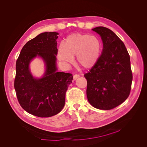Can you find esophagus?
Returning a JSON list of instances; mask_svg holds the SVG:
<instances>
[{"mask_svg": "<svg viewBox=\"0 0 147 147\" xmlns=\"http://www.w3.org/2000/svg\"><path fill=\"white\" fill-rule=\"evenodd\" d=\"M80 77V75L79 74H75L74 75V80H77V78H78Z\"/></svg>", "mask_w": 147, "mask_h": 147, "instance_id": "34e87169", "label": "esophagus"}]
</instances>
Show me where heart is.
Returning a JSON list of instances; mask_svg holds the SVG:
<instances>
[{"instance_id":"b5f03b06","label":"heart","mask_w":147,"mask_h":147,"mask_svg":"<svg viewBox=\"0 0 147 147\" xmlns=\"http://www.w3.org/2000/svg\"><path fill=\"white\" fill-rule=\"evenodd\" d=\"M101 43L94 36L73 34L67 37L58 48L57 56L65 64L72 63L75 56L78 64L85 69L91 68L98 60L101 52Z\"/></svg>"}]
</instances>
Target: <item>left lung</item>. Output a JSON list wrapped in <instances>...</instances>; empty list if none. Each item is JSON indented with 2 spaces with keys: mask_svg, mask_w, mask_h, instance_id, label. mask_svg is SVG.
Segmentation results:
<instances>
[{
  "mask_svg": "<svg viewBox=\"0 0 147 147\" xmlns=\"http://www.w3.org/2000/svg\"><path fill=\"white\" fill-rule=\"evenodd\" d=\"M101 37L103 50L96 63L84 75L88 102L100 110H111L129 96L132 81L130 56L124 43L110 29H92Z\"/></svg>",
  "mask_w": 147,
  "mask_h": 147,
  "instance_id": "1",
  "label": "left lung"
}]
</instances>
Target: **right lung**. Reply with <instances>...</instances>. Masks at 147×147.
<instances>
[{
  "label": "right lung",
  "instance_id": "add662e5",
  "mask_svg": "<svg viewBox=\"0 0 147 147\" xmlns=\"http://www.w3.org/2000/svg\"><path fill=\"white\" fill-rule=\"evenodd\" d=\"M59 34H40L26 43L16 63L14 87L21 107L34 116L46 118L59 113L65 104V93L72 74L57 71V42ZM41 57L46 70L43 78H34L29 70L30 61Z\"/></svg>",
  "mask_w": 147,
  "mask_h": 147
}]
</instances>
